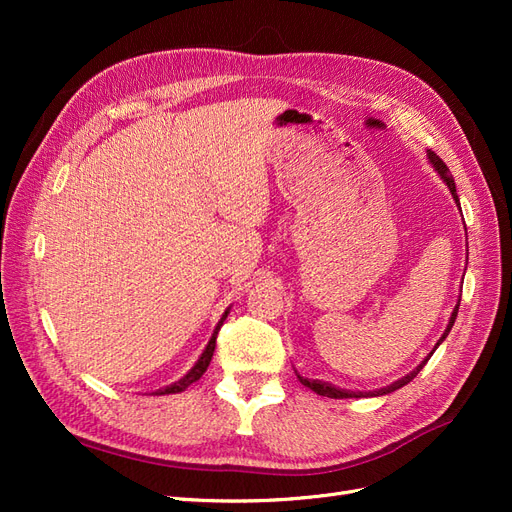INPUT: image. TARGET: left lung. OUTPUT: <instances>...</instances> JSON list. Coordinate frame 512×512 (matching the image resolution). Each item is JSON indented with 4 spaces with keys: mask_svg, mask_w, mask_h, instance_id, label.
<instances>
[{
    "mask_svg": "<svg viewBox=\"0 0 512 512\" xmlns=\"http://www.w3.org/2000/svg\"><path fill=\"white\" fill-rule=\"evenodd\" d=\"M427 160H429V164L436 168V173L440 175V179L446 183V188L451 190V194H453V200L455 203L459 205V196H457V188H455V179H453V175H451V170L446 168V164L436 156V153L433 151H427ZM457 312H459V303L455 305V309H453V314H451V320H448V324H446V329H444V333H442V337L438 339V344H436V348L444 342L446 339V335L451 333V329H453V324H455V318H457ZM433 348V350H436ZM433 350L429 352V356L433 354ZM429 356L427 359L421 363V365H416V369H412L410 374H406L404 378H399V380H395L393 384H389V386H384V389H378V391H346V389H339V386H335V384H329V382H322V380H309V378H303V376H299L297 374V378H299V382L303 384V386H307V389H312L314 393H318V395H322V397H331V399H348V397H380V395H386V393H393V391H397V389H401V386H406L418 371L423 369V365L429 361Z\"/></svg>",
    "mask_w": 512,
    "mask_h": 512,
    "instance_id": "1",
    "label": "left lung"
}]
</instances>
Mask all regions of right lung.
Segmentation results:
<instances>
[{"mask_svg": "<svg viewBox=\"0 0 512 512\" xmlns=\"http://www.w3.org/2000/svg\"><path fill=\"white\" fill-rule=\"evenodd\" d=\"M228 312H230V309H226V312L222 314V318H220V322H218V327H215V331H213V335H211V339H209L207 348L203 350V354L198 356V361L194 363V367L188 371V374H185L181 380H177V382H173V384L164 386V389H158V391L153 393V395H170V393H181V391L188 389L190 384H194L196 380H200V376L205 374L207 367H209V363H211V356H213V350H215V339H218V331H220V327H222V324H224V320H226Z\"/></svg>", "mask_w": 512, "mask_h": 512, "instance_id": "obj_1", "label": "right lung"}]
</instances>
